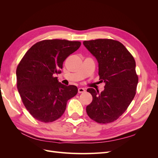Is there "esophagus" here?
<instances>
[{"label":"esophagus","mask_w":158,"mask_h":158,"mask_svg":"<svg viewBox=\"0 0 158 158\" xmlns=\"http://www.w3.org/2000/svg\"><path fill=\"white\" fill-rule=\"evenodd\" d=\"M78 92L79 94H81V93H84L85 92V90L84 88H79L78 89Z\"/></svg>","instance_id":"obj_1"}]
</instances>
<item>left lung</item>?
I'll return each instance as SVG.
<instances>
[{
  "label": "left lung",
  "mask_w": 158,
  "mask_h": 158,
  "mask_svg": "<svg viewBox=\"0 0 158 158\" xmlns=\"http://www.w3.org/2000/svg\"><path fill=\"white\" fill-rule=\"evenodd\" d=\"M83 44L98 60L99 80L106 83L101 93L87 89L93 98L86 107L87 114L98 123H112L125 112L135 96L138 82L135 60L116 40L98 39Z\"/></svg>",
  "instance_id": "obj_1"
}]
</instances>
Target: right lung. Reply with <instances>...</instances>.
<instances>
[{
    "label": "right lung",
    "mask_w": 158,
    "mask_h": 158,
    "mask_svg": "<svg viewBox=\"0 0 158 158\" xmlns=\"http://www.w3.org/2000/svg\"><path fill=\"white\" fill-rule=\"evenodd\" d=\"M80 41L47 40L28 50L16 69L17 88L31 116L43 123L53 122L63 115L68 100L78 93L76 85L59 82L55 74L64 60L79 49Z\"/></svg>",
    "instance_id": "right-lung-1"
}]
</instances>
